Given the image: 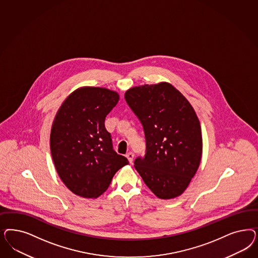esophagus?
<instances>
[{
    "mask_svg": "<svg viewBox=\"0 0 258 258\" xmlns=\"http://www.w3.org/2000/svg\"><path fill=\"white\" fill-rule=\"evenodd\" d=\"M126 158H128V160H129V162H130V163H132L134 159L133 153H132V152H129V153L126 155Z\"/></svg>",
    "mask_w": 258,
    "mask_h": 258,
    "instance_id": "1",
    "label": "esophagus"
}]
</instances>
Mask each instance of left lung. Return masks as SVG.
Segmentation results:
<instances>
[{
	"label": "left lung",
	"instance_id": "obj_1",
	"mask_svg": "<svg viewBox=\"0 0 258 258\" xmlns=\"http://www.w3.org/2000/svg\"><path fill=\"white\" fill-rule=\"evenodd\" d=\"M124 99L145 135L144 157L135 168L158 198L180 196L200 166L202 135L190 102L170 83L145 84L126 91Z\"/></svg>",
	"mask_w": 258,
	"mask_h": 258
}]
</instances>
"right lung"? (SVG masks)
<instances>
[{
  "instance_id": "add662e5",
  "label": "right lung",
  "mask_w": 258,
  "mask_h": 258,
  "mask_svg": "<svg viewBox=\"0 0 258 258\" xmlns=\"http://www.w3.org/2000/svg\"><path fill=\"white\" fill-rule=\"evenodd\" d=\"M116 92L83 87L63 101L50 134L51 155L67 188L83 198H98L128 159L113 149L105 117L118 102Z\"/></svg>"
}]
</instances>
